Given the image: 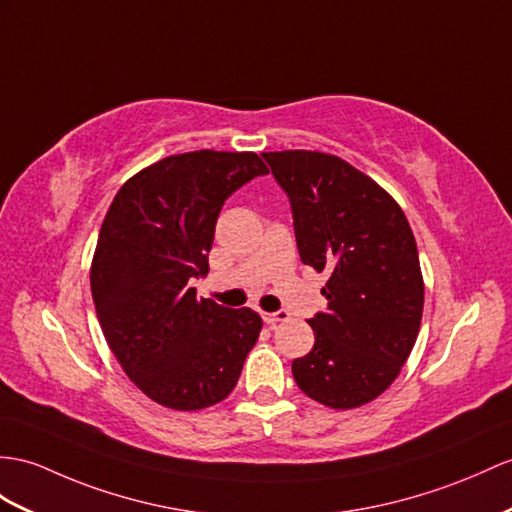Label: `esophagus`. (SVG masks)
<instances>
[{
	"label": "esophagus",
	"mask_w": 512,
	"mask_h": 512,
	"mask_svg": "<svg viewBox=\"0 0 512 512\" xmlns=\"http://www.w3.org/2000/svg\"><path fill=\"white\" fill-rule=\"evenodd\" d=\"M289 317H291V313L284 308L276 310V313H263V319L269 323V326H276V323H280V321H289Z\"/></svg>",
	"instance_id": "1"
}]
</instances>
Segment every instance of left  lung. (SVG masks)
<instances>
[{"label":"left lung","mask_w":512,"mask_h":512,"mask_svg":"<svg viewBox=\"0 0 512 512\" xmlns=\"http://www.w3.org/2000/svg\"><path fill=\"white\" fill-rule=\"evenodd\" d=\"M263 158L289 197L299 258L330 276L328 308L308 319L315 345L293 360V378L323 406H363L389 389L417 341L413 230L395 199L341 158L306 149Z\"/></svg>","instance_id":"1"}]
</instances>
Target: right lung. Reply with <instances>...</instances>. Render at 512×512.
I'll return each instance as SVG.
<instances>
[{
    "mask_svg": "<svg viewBox=\"0 0 512 512\" xmlns=\"http://www.w3.org/2000/svg\"><path fill=\"white\" fill-rule=\"evenodd\" d=\"M269 169L252 152L162 158L121 186L99 232L91 291L128 378L154 402L199 410L228 397L263 319L197 297L226 199Z\"/></svg>",
    "mask_w": 512,
    "mask_h": 512,
    "instance_id": "right-lung-1",
    "label": "right lung"
}]
</instances>
